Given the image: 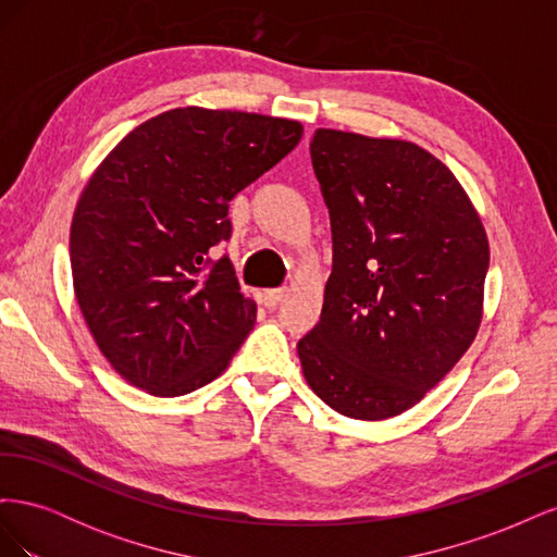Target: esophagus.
I'll return each mask as SVG.
<instances>
[{
  "instance_id": "esophagus-1",
  "label": "esophagus",
  "mask_w": 557,
  "mask_h": 557,
  "mask_svg": "<svg viewBox=\"0 0 557 557\" xmlns=\"http://www.w3.org/2000/svg\"><path fill=\"white\" fill-rule=\"evenodd\" d=\"M285 288H276V290H264L262 293V301H264V307H269V309H276L281 301L285 299Z\"/></svg>"
}]
</instances>
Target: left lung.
Wrapping results in <instances>:
<instances>
[{"label": "left lung", "instance_id": "left-lung-1", "mask_svg": "<svg viewBox=\"0 0 557 557\" xmlns=\"http://www.w3.org/2000/svg\"><path fill=\"white\" fill-rule=\"evenodd\" d=\"M332 227L318 325L297 344L311 391L356 420L399 416L474 342L491 248L448 166L401 139L315 129Z\"/></svg>", "mask_w": 557, "mask_h": 557}]
</instances>
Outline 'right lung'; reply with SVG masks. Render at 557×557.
I'll return each instance as SVG.
<instances>
[{
  "label": "right lung",
  "mask_w": 557,
  "mask_h": 557,
  "mask_svg": "<svg viewBox=\"0 0 557 557\" xmlns=\"http://www.w3.org/2000/svg\"><path fill=\"white\" fill-rule=\"evenodd\" d=\"M301 139L285 117L185 107L134 127L74 211V293L127 383L178 397L221 376L256 323L227 258L232 197Z\"/></svg>",
  "instance_id": "add662e5"
}]
</instances>
